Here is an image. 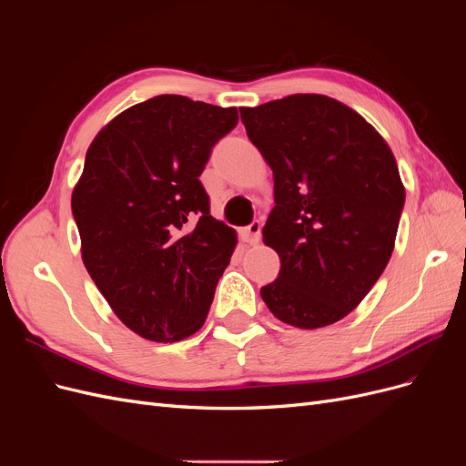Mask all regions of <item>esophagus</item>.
<instances>
[{
	"label": "esophagus",
	"mask_w": 466,
	"mask_h": 466,
	"mask_svg": "<svg viewBox=\"0 0 466 466\" xmlns=\"http://www.w3.org/2000/svg\"><path fill=\"white\" fill-rule=\"evenodd\" d=\"M260 229H262L260 221H252L248 228L241 229V238L248 245H255V243L260 241Z\"/></svg>",
	"instance_id": "obj_1"
}]
</instances>
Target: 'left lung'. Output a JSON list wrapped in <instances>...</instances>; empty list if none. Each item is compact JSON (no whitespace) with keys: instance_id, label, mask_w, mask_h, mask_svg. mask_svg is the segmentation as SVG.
Listing matches in <instances>:
<instances>
[{"instance_id":"left-lung-1","label":"left lung","mask_w":466,"mask_h":466,"mask_svg":"<svg viewBox=\"0 0 466 466\" xmlns=\"http://www.w3.org/2000/svg\"><path fill=\"white\" fill-rule=\"evenodd\" d=\"M238 110L274 173L262 237L281 266L262 299L291 327H329L361 303L392 255L404 208L397 161L370 122L330 96Z\"/></svg>"}]
</instances>
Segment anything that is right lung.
<instances>
[{"mask_svg": "<svg viewBox=\"0 0 466 466\" xmlns=\"http://www.w3.org/2000/svg\"><path fill=\"white\" fill-rule=\"evenodd\" d=\"M238 122L182 95L130 106L96 134L72 194L81 258L116 317L146 340L202 329L237 235L209 216L200 175Z\"/></svg>", "mask_w": 466, "mask_h": 466, "instance_id": "add662e5", "label": "right lung"}]
</instances>
